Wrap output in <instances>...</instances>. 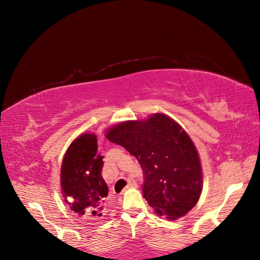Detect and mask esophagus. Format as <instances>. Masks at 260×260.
Wrapping results in <instances>:
<instances>
[{"label":"esophagus","mask_w":260,"mask_h":260,"mask_svg":"<svg viewBox=\"0 0 260 260\" xmlns=\"http://www.w3.org/2000/svg\"><path fill=\"white\" fill-rule=\"evenodd\" d=\"M135 186H137V182L133 178H131L128 180V184H127V187H135Z\"/></svg>","instance_id":"esophagus-1"}]
</instances>
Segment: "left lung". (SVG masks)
I'll return each mask as SVG.
<instances>
[{
  "label": "left lung",
  "mask_w": 260,
  "mask_h": 260,
  "mask_svg": "<svg viewBox=\"0 0 260 260\" xmlns=\"http://www.w3.org/2000/svg\"><path fill=\"white\" fill-rule=\"evenodd\" d=\"M107 139L125 147L143 171V197L168 219L186 214L201 194L202 173L197 148L182 127L163 114L125 121Z\"/></svg>",
  "instance_id": "8db88e82"
}]
</instances>
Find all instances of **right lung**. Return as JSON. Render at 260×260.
<instances>
[{
  "mask_svg": "<svg viewBox=\"0 0 260 260\" xmlns=\"http://www.w3.org/2000/svg\"><path fill=\"white\" fill-rule=\"evenodd\" d=\"M103 167L95 135L86 133L71 143L61 168V187L71 211L88 219L102 217L108 196Z\"/></svg>",
  "mask_w": 260,
  "mask_h": 260,
  "instance_id": "add662e5",
  "label": "right lung"
}]
</instances>
